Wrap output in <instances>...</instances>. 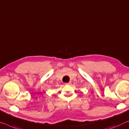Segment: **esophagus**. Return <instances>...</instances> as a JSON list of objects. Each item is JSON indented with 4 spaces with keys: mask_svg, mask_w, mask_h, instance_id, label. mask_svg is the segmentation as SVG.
Returning a JSON list of instances; mask_svg holds the SVG:
<instances>
[{
    "mask_svg": "<svg viewBox=\"0 0 129 129\" xmlns=\"http://www.w3.org/2000/svg\"><path fill=\"white\" fill-rule=\"evenodd\" d=\"M65 85H71V82H69V83H65Z\"/></svg>",
    "mask_w": 129,
    "mask_h": 129,
    "instance_id": "1",
    "label": "esophagus"
}]
</instances>
